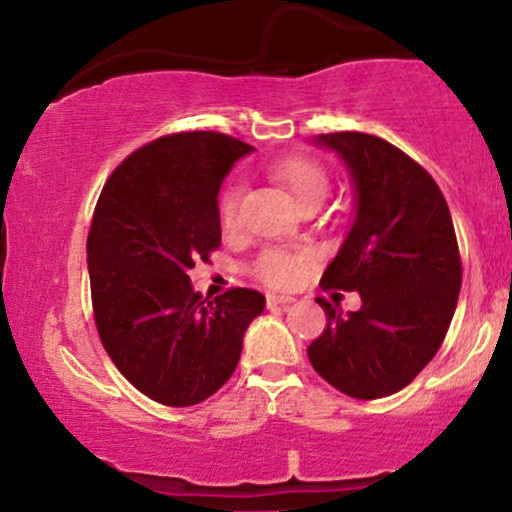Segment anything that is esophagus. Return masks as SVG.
Wrapping results in <instances>:
<instances>
[{
	"instance_id": "1",
	"label": "esophagus",
	"mask_w": 512,
	"mask_h": 512,
	"mask_svg": "<svg viewBox=\"0 0 512 512\" xmlns=\"http://www.w3.org/2000/svg\"><path fill=\"white\" fill-rule=\"evenodd\" d=\"M293 303L291 296H276V293H267V308H279V305Z\"/></svg>"
}]
</instances>
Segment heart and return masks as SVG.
I'll use <instances>...</instances> for the list:
<instances>
[{
	"label": "heart",
	"instance_id": "obj_1",
	"mask_svg": "<svg viewBox=\"0 0 512 512\" xmlns=\"http://www.w3.org/2000/svg\"><path fill=\"white\" fill-rule=\"evenodd\" d=\"M274 178L286 185V190L298 199V204L303 199L313 195H327V175L325 170L317 166L315 161L308 158H286L279 161L272 168ZM238 202H240V190L238 185H231L221 195L219 202V219L223 228H233L238 221ZM305 255L301 252H286V250H267L257 262V274L262 276L267 284L272 286H291L303 272Z\"/></svg>",
	"mask_w": 512,
	"mask_h": 512
}]
</instances>
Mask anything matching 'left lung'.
Wrapping results in <instances>:
<instances>
[{
	"instance_id": "8db88e82",
	"label": "left lung",
	"mask_w": 512,
	"mask_h": 512,
	"mask_svg": "<svg viewBox=\"0 0 512 512\" xmlns=\"http://www.w3.org/2000/svg\"><path fill=\"white\" fill-rule=\"evenodd\" d=\"M354 185V223L322 274L327 289L358 291L361 308L317 301L327 327L308 346L313 368L356 399L407 387L438 354L457 308L462 264L450 209L436 180L385 139L317 134Z\"/></svg>"
}]
</instances>
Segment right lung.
Listing matches in <instances>:
<instances>
[{"mask_svg": "<svg viewBox=\"0 0 512 512\" xmlns=\"http://www.w3.org/2000/svg\"><path fill=\"white\" fill-rule=\"evenodd\" d=\"M250 144L219 132H180L142 146L105 182L88 276L101 342L122 375L166 407H192L236 370L264 296L192 291L197 260L221 245L219 190Z\"/></svg>", "mask_w": 512, "mask_h": 512, "instance_id": "1", "label": "right lung"}]
</instances>
